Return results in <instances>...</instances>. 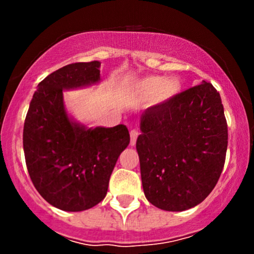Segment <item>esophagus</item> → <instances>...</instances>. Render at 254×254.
Returning a JSON list of instances; mask_svg holds the SVG:
<instances>
[{"label": "esophagus", "instance_id": "1", "mask_svg": "<svg viewBox=\"0 0 254 254\" xmlns=\"http://www.w3.org/2000/svg\"><path fill=\"white\" fill-rule=\"evenodd\" d=\"M139 136V131L137 130H131L130 131V145L134 146L136 143V139Z\"/></svg>", "mask_w": 254, "mask_h": 254}]
</instances>
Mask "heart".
Listing matches in <instances>:
<instances>
[{"label":"heart","mask_w":254,"mask_h":254,"mask_svg":"<svg viewBox=\"0 0 254 254\" xmlns=\"http://www.w3.org/2000/svg\"><path fill=\"white\" fill-rule=\"evenodd\" d=\"M139 91L146 98L156 97L157 102H167L181 91V83L177 78L163 79L161 76H148L139 84Z\"/></svg>","instance_id":"heart-1"}]
</instances>
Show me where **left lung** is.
Masks as SVG:
<instances>
[{"label": "left lung", "mask_w": 254, "mask_h": 254, "mask_svg": "<svg viewBox=\"0 0 254 254\" xmlns=\"http://www.w3.org/2000/svg\"><path fill=\"white\" fill-rule=\"evenodd\" d=\"M140 119L136 150L146 199L166 211L200 204L216 186L226 157L219 92L204 81L150 107Z\"/></svg>", "instance_id": "obj_1"}]
</instances>
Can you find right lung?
<instances>
[{
    "instance_id": "1",
    "label": "right lung",
    "mask_w": 254,
    "mask_h": 254,
    "mask_svg": "<svg viewBox=\"0 0 254 254\" xmlns=\"http://www.w3.org/2000/svg\"><path fill=\"white\" fill-rule=\"evenodd\" d=\"M101 63H75L47 76L33 94L23 129L28 173L40 195L65 211H83L107 195L118 157L127 147L125 125L88 127L68 117L63 91L101 81Z\"/></svg>"
}]
</instances>
